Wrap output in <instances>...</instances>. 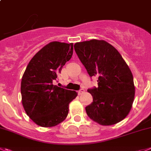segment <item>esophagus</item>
Returning <instances> with one entry per match:
<instances>
[{
    "mask_svg": "<svg viewBox=\"0 0 151 151\" xmlns=\"http://www.w3.org/2000/svg\"><path fill=\"white\" fill-rule=\"evenodd\" d=\"M84 91H85V90H84L83 88H80L79 91H77V93H78V95H81V94H83Z\"/></svg>",
    "mask_w": 151,
    "mask_h": 151,
    "instance_id": "esophagus-1",
    "label": "esophagus"
}]
</instances>
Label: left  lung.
I'll return each instance as SVG.
<instances>
[{
  "mask_svg": "<svg viewBox=\"0 0 151 151\" xmlns=\"http://www.w3.org/2000/svg\"><path fill=\"white\" fill-rule=\"evenodd\" d=\"M74 50L90 77H98V86L88 89L93 97L86 107L88 116L106 126L120 122L129 114L135 95L133 74L122 55L97 39L77 42Z\"/></svg>",
  "mask_w": 151,
  "mask_h": 151,
  "instance_id": "8db88e82",
  "label": "left lung"
}]
</instances>
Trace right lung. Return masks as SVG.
Masks as SVG:
<instances>
[{
    "instance_id": "add662e5",
    "label": "right lung",
    "mask_w": 151,
    "mask_h": 151,
    "mask_svg": "<svg viewBox=\"0 0 151 151\" xmlns=\"http://www.w3.org/2000/svg\"><path fill=\"white\" fill-rule=\"evenodd\" d=\"M73 54V43L52 42L42 47L27 66L21 84L22 104L27 115L39 126L54 127L68 113L75 91L54 85L57 76Z\"/></svg>"
}]
</instances>
